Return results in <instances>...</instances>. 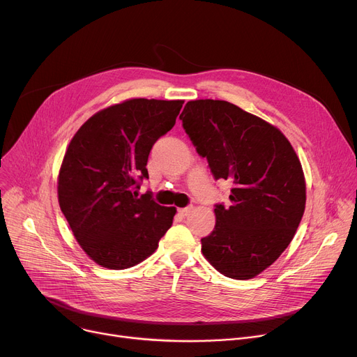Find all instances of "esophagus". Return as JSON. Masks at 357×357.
Wrapping results in <instances>:
<instances>
[{"instance_id":"1","label":"esophagus","mask_w":357,"mask_h":357,"mask_svg":"<svg viewBox=\"0 0 357 357\" xmlns=\"http://www.w3.org/2000/svg\"><path fill=\"white\" fill-rule=\"evenodd\" d=\"M192 211V206H185V208H179L178 209V212H179V215H182V217H186L189 212Z\"/></svg>"}]
</instances>
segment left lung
<instances>
[{"label":"left lung","mask_w":357,"mask_h":357,"mask_svg":"<svg viewBox=\"0 0 357 357\" xmlns=\"http://www.w3.org/2000/svg\"><path fill=\"white\" fill-rule=\"evenodd\" d=\"M179 119L215 181L232 182L217 204L202 252L221 274L248 280L289 247L305 208L301 163L277 128L225 100L188 102Z\"/></svg>","instance_id":"obj_1"}]
</instances>
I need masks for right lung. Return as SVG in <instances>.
I'll return each mask as SVG.
<instances>
[{"label":"right lung","mask_w":357,"mask_h":357,"mask_svg":"<svg viewBox=\"0 0 357 357\" xmlns=\"http://www.w3.org/2000/svg\"><path fill=\"white\" fill-rule=\"evenodd\" d=\"M183 100L130 99L93 114L71 139L59 174V204L84 252L123 270L158 248L176 209L135 189L149 178L155 142L168 133Z\"/></svg>","instance_id":"add662e5"}]
</instances>
